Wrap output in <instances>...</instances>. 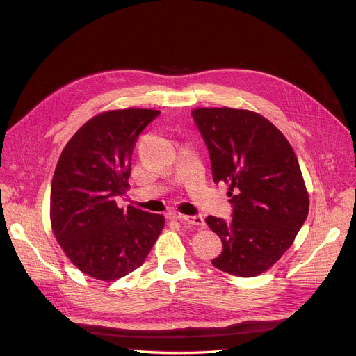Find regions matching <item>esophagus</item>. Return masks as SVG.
<instances>
[{"instance_id":"obj_1","label":"esophagus","mask_w":356,"mask_h":356,"mask_svg":"<svg viewBox=\"0 0 356 356\" xmlns=\"http://www.w3.org/2000/svg\"><path fill=\"white\" fill-rule=\"evenodd\" d=\"M170 219H179L181 222L189 223L192 227H197V228H204V219L202 216H184V215H179V213H170Z\"/></svg>"}]
</instances>
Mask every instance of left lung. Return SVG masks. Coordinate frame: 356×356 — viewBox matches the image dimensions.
<instances>
[{
	"label": "left lung",
	"instance_id": "left-lung-1",
	"mask_svg": "<svg viewBox=\"0 0 356 356\" xmlns=\"http://www.w3.org/2000/svg\"><path fill=\"white\" fill-rule=\"evenodd\" d=\"M215 183L229 184L232 219L208 216L222 241L212 264L238 277L271 268L290 248L309 213V193L287 138L248 109L196 108Z\"/></svg>",
	"mask_w": 356,
	"mask_h": 356
}]
</instances>
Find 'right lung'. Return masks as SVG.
Instances as JSON below:
<instances>
[{
	"label": "right lung",
	"instance_id": "add662e5",
	"mask_svg": "<svg viewBox=\"0 0 356 356\" xmlns=\"http://www.w3.org/2000/svg\"><path fill=\"white\" fill-rule=\"evenodd\" d=\"M160 111H106L85 122L56 165L50 191L53 234L72 263L102 282L118 280L145 261L164 216L128 207L131 156L141 131Z\"/></svg>",
	"mask_w": 356,
	"mask_h": 356
}]
</instances>
